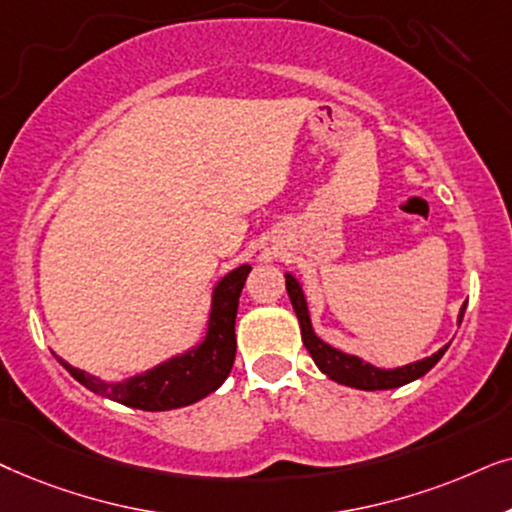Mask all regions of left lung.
Wrapping results in <instances>:
<instances>
[{"label":"left lung","instance_id":"8db88e82","mask_svg":"<svg viewBox=\"0 0 512 512\" xmlns=\"http://www.w3.org/2000/svg\"><path fill=\"white\" fill-rule=\"evenodd\" d=\"M285 288H288L292 309L297 313L299 327H302V342L306 346V351L311 353L313 363L318 365V370L330 377L337 384L351 386V388H360V391H388V388H398L410 384V381L424 377V374L431 370V367L438 363V360L445 356V351L449 349V344L442 346L440 351H435L433 356H428L424 360H417V363L403 365V367H393V370H384V367H377L367 360L353 356V353H344L342 349H335L332 344L323 342L316 335L311 325V316H309V304H306V295L302 283L297 281L292 274H285ZM466 304L463 302L459 318L456 323L461 325L463 320V311H466Z\"/></svg>","mask_w":512,"mask_h":512}]
</instances>
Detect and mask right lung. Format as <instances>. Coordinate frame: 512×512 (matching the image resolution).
Here are the masks:
<instances>
[{"mask_svg": "<svg viewBox=\"0 0 512 512\" xmlns=\"http://www.w3.org/2000/svg\"><path fill=\"white\" fill-rule=\"evenodd\" d=\"M250 269V264H241L213 285L206 332L199 344L189 346L187 351L177 353L145 372L133 374L124 381H107L72 367L56 353L53 356L88 391L114 400V403L135 407V410L166 412L199 403L224 384L234 367L238 297H241Z\"/></svg>", "mask_w": 512, "mask_h": 512, "instance_id": "obj_1", "label": "right lung"}]
</instances>
